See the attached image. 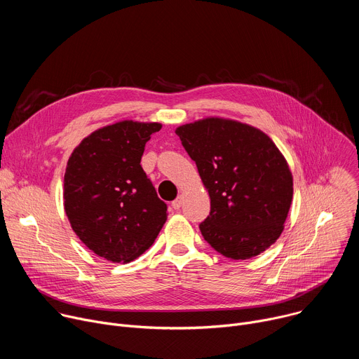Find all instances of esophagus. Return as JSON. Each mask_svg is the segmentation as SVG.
I'll use <instances>...</instances> for the list:
<instances>
[{
    "mask_svg": "<svg viewBox=\"0 0 359 359\" xmlns=\"http://www.w3.org/2000/svg\"><path fill=\"white\" fill-rule=\"evenodd\" d=\"M180 206H182V197H177L176 200L172 201V208H173L175 210H179Z\"/></svg>",
    "mask_w": 359,
    "mask_h": 359,
    "instance_id": "1",
    "label": "esophagus"
}]
</instances>
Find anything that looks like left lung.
Wrapping results in <instances>:
<instances>
[{
	"instance_id": "1",
	"label": "left lung",
	"mask_w": 359,
	"mask_h": 359,
	"mask_svg": "<svg viewBox=\"0 0 359 359\" xmlns=\"http://www.w3.org/2000/svg\"><path fill=\"white\" fill-rule=\"evenodd\" d=\"M210 196L200 231L217 252L247 260L277 241L292 200V175L274 142L250 125L206 118L176 129Z\"/></svg>"
}]
</instances>
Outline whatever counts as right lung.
I'll return each instance as SVG.
<instances>
[{
	"label": "right lung",
	"instance_id": "right-lung-1",
	"mask_svg": "<svg viewBox=\"0 0 359 359\" xmlns=\"http://www.w3.org/2000/svg\"><path fill=\"white\" fill-rule=\"evenodd\" d=\"M161 123L122 121L95 130L72 151L64 206L72 230L99 257L129 263L158 237L168 206L140 166Z\"/></svg>",
	"mask_w": 359,
	"mask_h": 359
}]
</instances>
